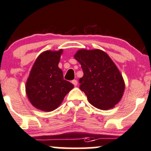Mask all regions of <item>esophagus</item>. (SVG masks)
I'll use <instances>...</instances> for the list:
<instances>
[{
    "mask_svg": "<svg viewBox=\"0 0 151 151\" xmlns=\"http://www.w3.org/2000/svg\"><path fill=\"white\" fill-rule=\"evenodd\" d=\"M71 83H72V84L74 85V86H76V85H77V81L76 80H74L71 81Z\"/></svg>",
    "mask_w": 151,
    "mask_h": 151,
    "instance_id": "1",
    "label": "esophagus"
}]
</instances>
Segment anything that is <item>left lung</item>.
Returning <instances> with one entry per match:
<instances>
[{
	"mask_svg": "<svg viewBox=\"0 0 151 151\" xmlns=\"http://www.w3.org/2000/svg\"><path fill=\"white\" fill-rule=\"evenodd\" d=\"M74 58L83 71V77L79 80L80 88L88 101L100 109L113 108L122 98L125 83L112 59L97 49L78 50Z\"/></svg>",
	"mask_w": 151,
	"mask_h": 151,
	"instance_id": "1",
	"label": "left lung"
}]
</instances>
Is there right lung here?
<instances>
[{
  "instance_id": "1",
  "label": "right lung",
  "mask_w": 151,
  "mask_h": 151,
  "mask_svg": "<svg viewBox=\"0 0 151 151\" xmlns=\"http://www.w3.org/2000/svg\"><path fill=\"white\" fill-rule=\"evenodd\" d=\"M63 50L41 53L36 58L26 82V94L32 105L40 110L50 112L59 106L65 96L74 88L63 79L58 67Z\"/></svg>"
}]
</instances>
